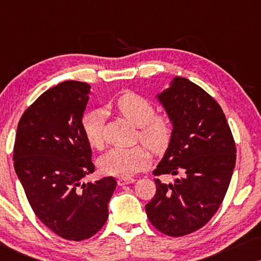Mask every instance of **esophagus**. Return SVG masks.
<instances>
[{
  "mask_svg": "<svg viewBox=\"0 0 261 261\" xmlns=\"http://www.w3.org/2000/svg\"><path fill=\"white\" fill-rule=\"evenodd\" d=\"M134 181L135 179L132 177H121L119 178V180H117V183H119V185H126V184L134 183Z\"/></svg>",
  "mask_w": 261,
  "mask_h": 261,
  "instance_id": "34e87169",
  "label": "esophagus"
}]
</instances>
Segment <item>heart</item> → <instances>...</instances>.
Segmentation results:
<instances>
[{
  "label": "heart",
  "mask_w": 261,
  "mask_h": 261,
  "mask_svg": "<svg viewBox=\"0 0 261 261\" xmlns=\"http://www.w3.org/2000/svg\"><path fill=\"white\" fill-rule=\"evenodd\" d=\"M121 115L139 127V137L154 153H163L169 147L173 134L170 117L155 114L151 101L135 92L121 95L114 103ZM106 114L101 109L88 112L82 119V129L92 147L101 148L105 142L103 127ZM151 152L144 145L133 147H114L99 158L98 165L103 172L116 177H129L148 165Z\"/></svg>",
  "instance_id": "1"
}]
</instances>
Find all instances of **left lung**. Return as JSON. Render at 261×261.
<instances>
[{"label":"left lung","mask_w":261,"mask_h":261,"mask_svg":"<svg viewBox=\"0 0 261 261\" xmlns=\"http://www.w3.org/2000/svg\"><path fill=\"white\" fill-rule=\"evenodd\" d=\"M156 98L172 122L173 134L153 174L181 178L169 184L155 178L156 192L146 204V214L159 231L184 237L205 226L220 208L237 148L220 105L197 84L174 77Z\"/></svg>","instance_id":"left-lung-1"}]
</instances>
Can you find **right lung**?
<instances>
[{
    "mask_svg": "<svg viewBox=\"0 0 261 261\" xmlns=\"http://www.w3.org/2000/svg\"><path fill=\"white\" fill-rule=\"evenodd\" d=\"M90 85L66 81L41 94L22 114L14 144V169L38 219L60 238H91L108 219L114 177L94 183L91 147L82 129Z\"/></svg>",
    "mask_w": 261,
    "mask_h": 261,
    "instance_id": "add662e5",
    "label": "right lung"
}]
</instances>
